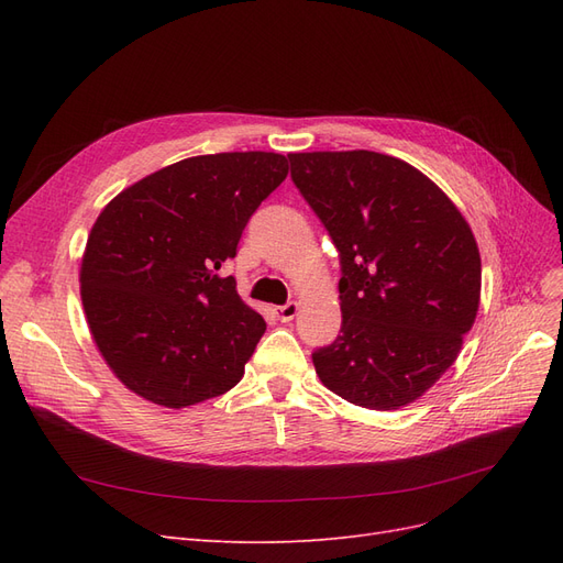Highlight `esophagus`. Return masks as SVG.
<instances>
[{
	"label": "esophagus",
	"instance_id": "obj_1",
	"mask_svg": "<svg viewBox=\"0 0 563 563\" xmlns=\"http://www.w3.org/2000/svg\"><path fill=\"white\" fill-rule=\"evenodd\" d=\"M275 314L279 317V321H291L298 314V302L291 300L286 305H279V308H275Z\"/></svg>",
	"mask_w": 563,
	"mask_h": 563
}]
</instances>
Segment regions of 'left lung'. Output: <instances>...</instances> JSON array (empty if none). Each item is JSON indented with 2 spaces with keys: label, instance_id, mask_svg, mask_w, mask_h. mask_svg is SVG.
I'll list each match as a JSON object with an SVG mask.
<instances>
[{
  "label": "left lung",
  "instance_id": "8db88e82",
  "mask_svg": "<svg viewBox=\"0 0 563 563\" xmlns=\"http://www.w3.org/2000/svg\"><path fill=\"white\" fill-rule=\"evenodd\" d=\"M288 159L343 275L340 335L312 352L319 380L373 411L416 401L455 362L479 310L482 258L470 225L401 159L368 150Z\"/></svg>",
  "mask_w": 563,
  "mask_h": 563
}]
</instances>
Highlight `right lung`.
I'll use <instances>...</instances> for the list:
<instances>
[{"mask_svg":"<svg viewBox=\"0 0 563 563\" xmlns=\"http://www.w3.org/2000/svg\"><path fill=\"white\" fill-rule=\"evenodd\" d=\"M286 174L275 152L190 157L131 185L98 216L81 302L100 354L135 395L183 408L242 380L265 319L218 269Z\"/></svg>","mask_w":563,"mask_h":563,"instance_id":"right-lung-1","label":"right lung"}]
</instances>
